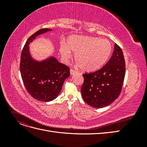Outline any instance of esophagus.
Here are the masks:
<instances>
[{"mask_svg": "<svg viewBox=\"0 0 147 147\" xmlns=\"http://www.w3.org/2000/svg\"><path fill=\"white\" fill-rule=\"evenodd\" d=\"M70 75H75V74H77V71L74 70V69H70Z\"/></svg>", "mask_w": 147, "mask_h": 147, "instance_id": "1", "label": "esophagus"}]
</instances>
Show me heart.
Wrapping results in <instances>:
<instances>
[{
  "label": "heart",
  "mask_w": 147,
  "mask_h": 147,
  "mask_svg": "<svg viewBox=\"0 0 147 147\" xmlns=\"http://www.w3.org/2000/svg\"><path fill=\"white\" fill-rule=\"evenodd\" d=\"M75 53V59L84 72H94L101 68L112 51V45L107 39L96 37L72 35L67 40V45L63 43L59 51L64 61H68Z\"/></svg>",
  "instance_id": "heart-1"
}]
</instances>
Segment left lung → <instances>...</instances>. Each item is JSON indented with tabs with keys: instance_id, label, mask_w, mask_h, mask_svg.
I'll list each match as a JSON object with an SVG mask.
<instances>
[{
	"instance_id": "8db88e82",
	"label": "left lung",
	"mask_w": 147,
	"mask_h": 147,
	"mask_svg": "<svg viewBox=\"0 0 147 147\" xmlns=\"http://www.w3.org/2000/svg\"><path fill=\"white\" fill-rule=\"evenodd\" d=\"M125 71L122 50L115 43L113 55L103 67L93 73L83 75L84 83L81 92L84 102L99 109L112 104L121 91Z\"/></svg>"
}]
</instances>
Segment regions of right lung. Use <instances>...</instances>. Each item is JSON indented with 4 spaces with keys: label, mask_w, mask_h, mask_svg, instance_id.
<instances>
[{
    "label": "right lung",
    "mask_w": 147,
    "mask_h": 147,
    "mask_svg": "<svg viewBox=\"0 0 147 147\" xmlns=\"http://www.w3.org/2000/svg\"><path fill=\"white\" fill-rule=\"evenodd\" d=\"M51 30L42 29L31 35L21 55L20 68L24 86L33 98L43 102L55 99L63 88L65 80L70 76L69 68L59 63L55 56L38 61L30 55L29 44L38 35Z\"/></svg>",
    "instance_id": "1"
}]
</instances>
